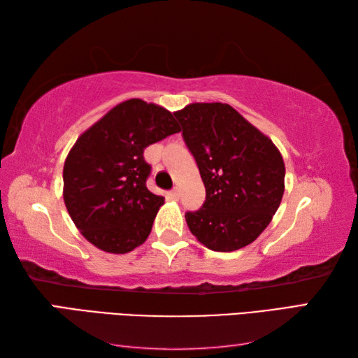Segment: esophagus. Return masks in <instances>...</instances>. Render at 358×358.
Wrapping results in <instances>:
<instances>
[{
    "instance_id": "obj_1",
    "label": "esophagus",
    "mask_w": 358,
    "mask_h": 358,
    "mask_svg": "<svg viewBox=\"0 0 358 358\" xmlns=\"http://www.w3.org/2000/svg\"><path fill=\"white\" fill-rule=\"evenodd\" d=\"M180 192H181V191H180V187H175V189H172V191L169 192V196H171L172 200H178V199H180V195H181Z\"/></svg>"
}]
</instances>
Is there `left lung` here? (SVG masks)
I'll return each instance as SVG.
<instances>
[{"mask_svg":"<svg viewBox=\"0 0 358 358\" xmlns=\"http://www.w3.org/2000/svg\"><path fill=\"white\" fill-rule=\"evenodd\" d=\"M206 187V201L186 212L201 245L232 252L257 240L285 192V162L269 136L223 103H192L173 112Z\"/></svg>","mask_w":358,"mask_h":358,"instance_id":"obj_1","label":"left lung"}]
</instances>
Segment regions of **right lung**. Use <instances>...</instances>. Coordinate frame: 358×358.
Returning a JSON list of instances; mask_svg holds the SVG:
<instances>
[{
    "label": "right lung",
    "mask_w": 358,
    "mask_h": 358,
    "mask_svg": "<svg viewBox=\"0 0 358 358\" xmlns=\"http://www.w3.org/2000/svg\"><path fill=\"white\" fill-rule=\"evenodd\" d=\"M177 132L169 110L132 98L78 136L64 162L63 196L72 222L94 246L126 254L146 241L164 199L146 187L150 166L143 152Z\"/></svg>",
    "instance_id": "obj_1"
}]
</instances>
